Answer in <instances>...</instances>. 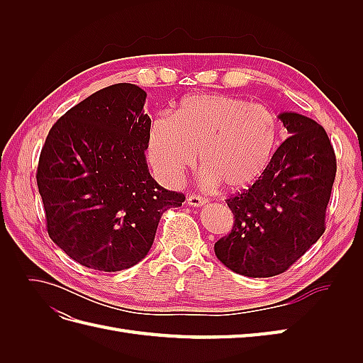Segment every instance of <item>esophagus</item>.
<instances>
[{"instance_id":"esophagus-1","label":"esophagus","mask_w":363,"mask_h":363,"mask_svg":"<svg viewBox=\"0 0 363 363\" xmlns=\"http://www.w3.org/2000/svg\"><path fill=\"white\" fill-rule=\"evenodd\" d=\"M206 203H207V199H206V196L195 195V194H192V195H189V196H188V204H189V206H194V207H201V206H204Z\"/></svg>"}]
</instances>
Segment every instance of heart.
<instances>
[{
	"instance_id": "b5f03b06",
	"label": "heart",
	"mask_w": 363,
	"mask_h": 363,
	"mask_svg": "<svg viewBox=\"0 0 363 363\" xmlns=\"http://www.w3.org/2000/svg\"><path fill=\"white\" fill-rule=\"evenodd\" d=\"M280 144V121L271 107L230 95H189L174 116L152 119L148 151L152 168L167 183H179L195 164L203 182L244 189L257 182Z\"/></svg>"
}]
</instances>
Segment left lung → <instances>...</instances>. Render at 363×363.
Returning <instances> with one entry per match:
<instances>
[{"label":"left lung","instance_id":"obj_1","mask_svg":"<svg viewBox=\"0 0 363 363\" xmlns=\"http://www.w3.org/2000/svg\"><path fill=\"white\" fill-rule=\"evenodd\" d=\"M279 119L291 136L256 183L225 200L233 228L215 244L228 269L255 279L289 269L323 236L336 175L335 150L320 124L294 112Z\"/></svg>","mask_w":363,"mask_h":363}]
</instances>
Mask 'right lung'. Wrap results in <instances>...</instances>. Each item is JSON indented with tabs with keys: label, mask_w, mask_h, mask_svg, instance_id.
Returning a JSON list of instances; mask_svg holds the SVG:
<instances>
[{
	"label": "right lung",
	"mask_w": 363,
	"mask_h": 363,
	"mask_svg": "<svg viewBox=\"0 0 363 363\" xmlns=\"http://www.w3.org/2000/svg\"><path fill=\"white\" fill-rule=\"evenodd\" d=\"M145 98L136 84L104 87L57 119L42 147L36 180L48 235L86 268L136 265L163 212L184 201L148 171Z\"/></svg>",
	"instance_id": "obj_1"
}]
</instances>
